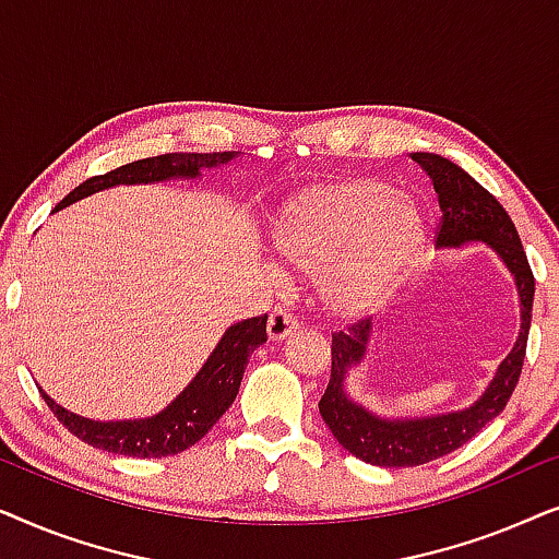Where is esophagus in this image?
<instances>
[{
	"label": "esophagus",
	"mask_w": 559,
	"mask_h": 559,
	"mask_svg": "<svg viewBox=\"0 0 559 559\" xmlns=\"http://www.w3.org/2000/svg\"><path fill=\"white\" fill-rule=\"evenodd\" d=\"M297 328H300V318H297V312L277 308L270 316V325H266V331H270L272 341H282L293 331H297Z\"/></svg>",
	"instance_id": "esophagus-1"
}]
</instances>
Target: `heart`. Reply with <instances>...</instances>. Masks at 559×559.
I'll list each match as a JSON object with an SVG mask.
<instances>
[{"label":"heart","mask_w":559,"mask_h":559,"mask_svg":"<svg viewBox=\"0 0 559 559\" xmlns=\"http://www.w3.org/2000/svg\"><path fill=\"white\" fill-rule=\"evenodd\" d=\"M272 239L287 270L320 272V295L335 316L358 318L386 305L415 264L427 216L381 180H331L287 198Z\"/></svg>","instance_id":"1"}]
</instances>
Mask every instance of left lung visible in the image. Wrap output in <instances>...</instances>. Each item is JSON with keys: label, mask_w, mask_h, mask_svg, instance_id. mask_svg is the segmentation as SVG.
Masks as SVG:
<instances>
[{"label": "left lung", "mask_w": 559, "mask_h": 559, "mask_svg": "<svg viewBox=\"0 0 559 559\" xmlns=\"http://www.w3.org/2000/svg\"><path fill=\"white\" fill-rule=\"evenodd\" d=\"M412 159L425 167L438 193L442 211L438 224L440 247L484 241L499 251L503 264L514 274L519 300H522V333L514 350L503 358L496 371L491 386L471 409L430 419H381L358 407L343 392L346 371L366 354L371 323L364 318L350 323L346 331H335L331 343V381L318 402L320 417L350 455L371 465H384V468H412V465L438 461L476 438L493 417L501 415L522 377L534 302L532 266L526 262L522 239L503 205L450 159L430 155V152H412Z\"/></svg>", "instance_id": "1"}]
</instances>
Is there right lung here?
Returning <instances> with one entry per match:
<instances>
[{
    "mask_svg": "<svg viewBox=\"0 0 559 559\" xmlns=\"http://www.w3.org/2000/svg\"><path fill=\"white\" fill-rule=\"evenodd\" d=\"M234 152H167V155L136 159V163L121 165L117 170L94 175L79 188L71 190L56 211L66 209L81 198L111 186H132V182H155L167 178H195L201 167H213L228 163ZM266 341V316H257L231 325L224 338L213 350L198 377L190 381L186 392L175 400L165 412L150 419H134V423H94V419L79 417L50 400L43 392L58 423L73 432L75 438L88 442L91 448L109 450V453L132 455V457H165L178 455L190 445H195L221 415L231 407L239 384L247 369L251 350Z\"/></svg>",
    "mask_w": 559,
    "mask_h": 559,
    "instance_id": "add662e5",
    "label": "right lung"
}]
</instances>
